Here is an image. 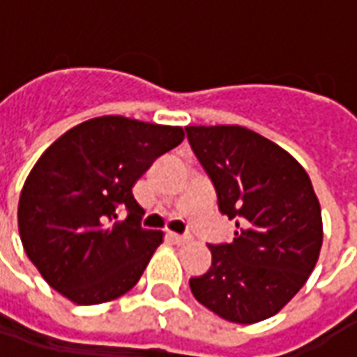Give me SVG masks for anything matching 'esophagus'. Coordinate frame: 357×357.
I'll use <instances>...</instances> for the list:
<instances>
[{
	"label": "esophagus",
	"instance_id": "obj_1",
	"mask_svg": "<svg viewBox=\"0 0 357 357\" xmlns=\"http://www.w3.org/2000/svg\"><path fill=\"white\" fill-rule=\"evenodd\" d=\"M170 241H174L176 245H185L191 241V235H178V233H168Z\"/></svg>",
	"mask_w": 357,
	"mask_h": 357
}]
</instances>
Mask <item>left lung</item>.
I'll use <instances>...</instances> for the list:
<instances>
[{"label":"left lung","mask_w":357,"mask_h":357,"mask_svg":"<svg viewBox=\"0 0 357 357\" xmlns=\"http://www.w3.org/2000/svg\"><path fill=\"white\" fill-rule=\"evenodd\" d=\"M218 208L235 220L233 243L208 245L212 266L189 287L231 323L264 321L304 287L323 243L321 208L306 170L243 126H187Z\"/></svg>","instance_id":"obj_1"}]
</instances>
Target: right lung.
<instances>
[{
  "instance_id": "add662e5",
  "label": "right lung",
  "mask_w": 357,
  "mask_h": 357,
  "mask_svg": "<svg viewBox=\"0 0 357 357\" xmlns=\"http://www.w3.org/2000/svg\"><path fill=\"white\" fill-rule=\"evenodd\" d=\"M183 135L179 126L99 116L74 126L40 156L20 193L19 233L55 291L91 306L139 281L162 231L141 227L132 187Z\"/></svg>"
}]
</instances>
